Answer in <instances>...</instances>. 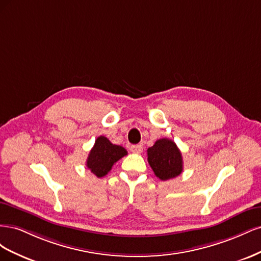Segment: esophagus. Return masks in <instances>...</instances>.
I'll list each match as a JSON object with an SVG mask.
<instances>
[{"instance_id": "esophagus-1", "label": "esophagus", "mask_w": 261, "mask_h": 261, "mask_svg": "<svg viewBox=\"0 0 261 261\" xmlns=\"http://www.w3.org/2000/svg\"><path fill=\"white\" fill-rule=\"evenodd\" d=\"M130 151L134 153H141L143 152V146L141 145H133L130 146Z\"/></svg>"}]
</instances>
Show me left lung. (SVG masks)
<instances>
[{
    "mask_svg": "<svg viewBox=\"0 0 261 261\" xmlns=\"http://www.w3.org/2000/svg\"><path fill=\"white\" fill-rule=\"evenodd\" d=\"M148 162L156 177L168 180L183 172V158L174 141L169 138L158 139L148 148Z\"/></svg>",
    "mask_w": 261,
    "mask_h": 261,
    "instance_id": "obj_1",
    "label": "left lung"
}]
</instances>
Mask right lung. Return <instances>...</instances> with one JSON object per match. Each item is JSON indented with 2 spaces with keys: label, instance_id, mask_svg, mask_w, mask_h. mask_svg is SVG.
Instances as JSON below:
<instances>
[{
  "label": "right lung",
  "instance_id": "obj_1",
  "mask_svg": "<svg viewBox=\"0 0 261 261\" xmlns=\"http://www.w3.org/2000/svg\"><path fill=\"white\" fill-rule=\"evenodd\" d=\"M127 154L122 146L113 145L105 136H99L87 158V168L97 177H103L111 171L114 163Z\"/></svg>",
  "mask_w": 261,
  "mask_h": 261
}]
</instances>
